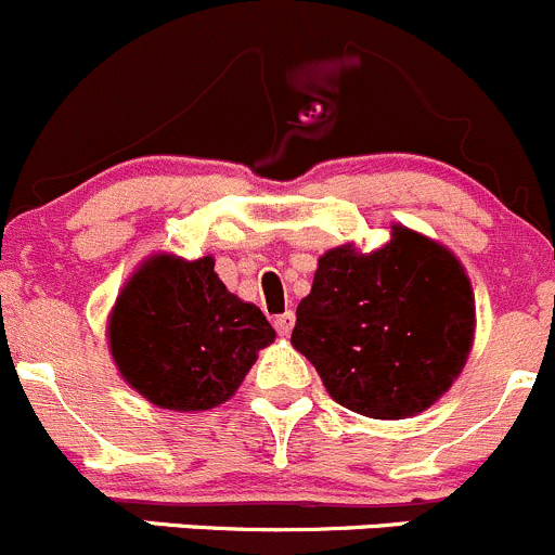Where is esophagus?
<instances>
[{
  "label": "esophagus",
  "instance_id": "34e87169",
  "mask_svg": "<svg viewBox=\"0 0 555 555\" xmlns=\"http://www.w3.org/2000/svg\"><path fill=\"white\" fill-rule=\"evenodd\" d=\"M294 321H296V315L294 312H280V315H275V328H278V334H291V328H294Z\"/></svg>",
  "mask_w": 555,
  "mask_h": 555
}]
</instances>
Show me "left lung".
Listing matches in <instances>:
<instances>
[{"label":"left lung","instance_id":"left-lung-1","mask_svg":"<svg viewBox=\"0 0 555 555\" xmlns=\"http://www.w3.org/2000/svg\"><path fill=\"white\" fill-rule=\"evenodd\" d=\"M472 332L475 299L456 256L397 227L375 254L343 245L321 256L296 307L291 345L310 359L334 402L397 421L453 386Z\"/></svg>","mask_w":555,"mask_h":555}]
</instances>
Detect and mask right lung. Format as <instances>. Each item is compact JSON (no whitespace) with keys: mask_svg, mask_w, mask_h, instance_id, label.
<instances>
[{"mask_svg":"<svg viewBox=\"0 0 555 555\" xmlns=\"http://www.w3.org/2000/svg\"><path fill=\"white\" fill-rule=\"evenodd\" d=\"M210 256H156L126 283L109 315V350L120 375L167 410L227 402L275 328L256 305L229 294Z\"/></svg>","mask_w":555,"mask_h":555,"instance_id":"obj_1","label":"right lung"}]
</instances>
